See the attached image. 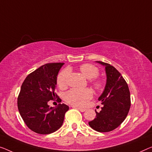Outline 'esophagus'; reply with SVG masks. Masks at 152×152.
Returning a JSON list of instances; mask_svg holds the SVG:
<instances>
[{"label":"esophagus","mask_w":152,"mask_h":152,"mask_svg":"<svg viewBox=\"0 0 152 152\" xmlns=\"http://www.w3.org/2000/svg\"><path fill=\"white\" fill-rule=\"evenodd\" d=\"M73 108H76L77 109H78L81 112H85L86 110L85 108H80V107H76V106H73Z\"/></svg>","instance_id":"34e87169"}]
</instances>
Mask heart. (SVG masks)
Returning <instances> with one entry per match:
<instances>
[{"instance_id": "1", "label": "heart", "mask_w": 152, "mask_h": 152, "mask_svg": "<svg viewBox=\"0 0 152 152\" xmlns=\"http://www.w3.org/2000/svg\"><path fill=\"white\" fill-rule=\"evenodd\" d=\"M80 70L86 78L90 79V83L95 89L99 90L102 88V81L95 78L99 74L98 67L91 64H84L80 67ZM69 73V69L66 68L58 74L56 82L61 89H64L67 87ZM92 96L91 91L89 89H72L65 94V99L72 105L84 106L91 99Z\"/></svg>"}]
</instances>
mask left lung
I'll list each match as a JSON object with an SVG mask.
<instances>
[{"mask_svg": "<svg viewBox=\"0 0 152 152\" xmlns=\"http://www.w3.org/2000/svg\"><path fill=\"white\" fill-rule=\"evenodd\" d=\"M105 67L106 83L98 100L103 104L96 117L89 122L91 128L99 132L115 130L126 118L130 108V94L128 84L123 76L112 65L96 61Z\"/></svg>", "mask_w": 152, "mask_h": 152, "instance_id": "8db88e82", "label": "left lung"}]
</instances>
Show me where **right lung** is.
<instances>
[{
	"mask_svg": "<svg viewBox=\"0 0 152 152\" xmlns=\"http://www.w3.org/2000/svg\"><path fill=\"white\" fill-rule=\"evenodd\" d=\"M63 63H47L27 76L18 98V108L29 129L41 134L55 132L61 127L69 106L58 104L48 105L50 100L58 98L55 93L56 78ZM58 102H61L59 98Z\"/></svg>",
	"mask_w": 152,
	"mask_h": 152,
	"instance_id": "add662e5",
	"label": "right lung"
}]
</instances>
